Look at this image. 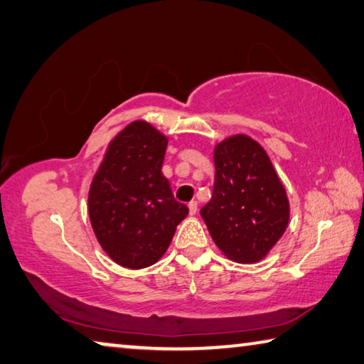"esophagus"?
<instances>
[{
  "label": "esophagus",
  "mask_w": 364,
  "mask_h": 364,
  "mask_svg": "<svg viewBox=\"0 0 364 364\" xmlns=\"http://www.w3.org/2000/svg\"><path fill=\"white\" fill-rule=\"evenodd\" d=\"M188 211H190V215H195L196 211H198V203H196V201H190V203H188Z\"/></svg>",
  "instance_id": "obj_1"
}]
</instances>
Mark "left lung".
I'll return each mask as SVG.
<instances>
[{"instance_id": "left-lung-1", "label": "left lung", "mask_w": 364, "mask_h": 364, "mask_svg": "<svg viewBox=\"0 0 364 364\" xmlns=\"http://www.w3.org/2000/svg\"><path fill=\"white\" fill-rule=\"evenodd\" d=\"M213 198L201 209L220 252L240 264L269 256L289 224V200L264 146L233 134L214 146Z\"/></svg>"}]
</instances>
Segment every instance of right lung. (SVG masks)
Masks as SVG:
<instances>
[{
    "label": "right lung",
    "mask_w": 364,
    "mask_h": 364,
    "mask_svg": "<svg viewBox=\"0 0 364 364\" xmlns=\"http://www.w3.org/2000/svg\"><path fill=\"white\" fill-rule=\"evenodd\" d=\"M168 137L136 119L108 144L87 195L95 238L114 264L145 269L164 256L188 208L163 176Z\"/></svg>",
    "instance_id": "obj_1"
}]
</instances>
